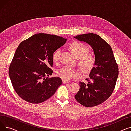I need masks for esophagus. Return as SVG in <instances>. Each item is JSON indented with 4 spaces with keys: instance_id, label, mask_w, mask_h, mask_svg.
I'll use <instances>...</instances> for the list:
<instances>
[{
    "instance_id": "obj_1",
    "label": "esophagus",
    "mask_w": 131,
    "mask_h": 131,
    "mask_svg": "<svg viewBox=\"0 0 131 131\" xmlns=\"http://www.w3.org/2000/svg\"><path fill=\"white\" fill-rule=\"evenodd\" d=\"M62 81H63V83H69V82H70L69 80H65V79H63V80H62Z\"/></svg>"
}]
</instances>
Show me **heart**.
Returning <instances> with one entry per match:
<instances>
[{
  "mask_svg": "<svg viewBox=\"0 0 131 131\" xmlns=\"http://www.w3.org/2000/svg\"><path fill=\"white\" fill-rule=\"evenodd\" d=\"M70 49L74 56L79 59L78 65L81 70L84 73L90 72L94 66L95 59L93 56L88 54L89 52L88 47L83 43L74 42L70 45ZM60 53L59 50L54 52L52 59L54 63H59ZM57 75L63 79L70 80L78 78L79 73L78 71L65 66L58 71Z\"/></svg>",
  "mask_w": 131,
  "mask_h": 131,
  "instance_id": "heart-1",
  "label": "heart"
}]
</instances>
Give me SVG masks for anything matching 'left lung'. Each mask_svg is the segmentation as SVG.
<instances>
[{
    "label": "left lung",
    "instance_id": "obj_1",
    "mask_svg": "<svg viewBox=\"0 0 131 131\" xmlns=\"http://www.w3.org/2000/svg\"><path fill=\"white\" fill-rule=\"evenodd\" d=\"M75 39L90 45L95 55V66L91 71L88 83L80 82V90L75 98L86 107L98 106L112 94L118 76V67L112 48L99 35L80 34Z\"/></svg>",
    "mask_w": 131,
    "mask_h": 131
}]
</instances>
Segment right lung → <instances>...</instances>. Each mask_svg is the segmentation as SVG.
I'll use <instances>...</instances> for the list:
<instances>
[{
  "instance_id": "add662e5",
  "label": "right lung",
  "mask_w": 131,
  "mask_h": 131,
  "mask_svg": "<svg viewBox=\"0 0 131 131\" xmlns=\"http://www.w3.org/2000/svg\"><path fill=\"white\" fill-rule=\"evenodd\" d=\"M57 36L40 33L22 41L9 67V75L16 93L31 104L50 98L62 84L52 75L53 52L66 41Z\"/></svg>"
}]
</instances>
